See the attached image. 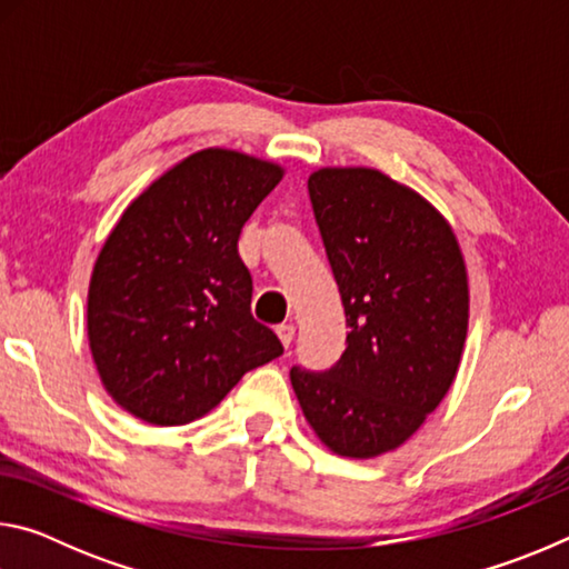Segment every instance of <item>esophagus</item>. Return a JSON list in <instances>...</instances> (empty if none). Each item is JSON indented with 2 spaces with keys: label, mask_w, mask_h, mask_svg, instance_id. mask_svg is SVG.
<instances>
[{
  "label": "esophagus",
  "mask_w": 569,
  "mask_h": 569,
  "mask_svg": "<svg viewBox=\"0 0 569 569\" xmlns=\"http://www.w3.org/2000/svg\"><path fill=\"white\" fill-rule=\"evenodd\" d=\"M276 333H278V339H281V343L288 349V346L293 343L296 326H293V323H281V326H276Z\"/></svg>",
  "instance_id": "34e87169"
}]
</instances>
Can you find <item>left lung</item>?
Listing matches in <instances>:
<instances>
[{
    "instance_id": "left-lung-1",
    "label": "left lung",
    "mask_w": 569,
    "mask_h": 569,
    "mask_svg": "<svg viewBox=\"0 0 569 569\" xmlns=\"http://www.w3.org/2000/svg\"><path fill=\"white\" fill-rule=\"evenodd\" d=\"M316 226L346 313V351L331 369H291L298 403L341 457L403 445L439 407L467 339L465 258L445 218L371 168L308 178Z\"/></svg>"
}]
</instances>
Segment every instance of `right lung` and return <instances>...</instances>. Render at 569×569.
<instances>
[{
	"mask_svg": "<svg viewBox=\"0 0 569 569\" xmlns=\"http://www.w3.org/2000/svg\"><path fill=\"white\" fill-rule=\"evenodd\" d=\"M283 170L236 150H200L134 198L94 263L92 359L124 411L178 427L203 417L256 366L283 353L250 313L238 256L246 220Z\"/></svg>",
	"mask_w": 569,
	"mask_h": 569,
	"instance_id": "1",
	"label": "right lung"
}]
</instances>
